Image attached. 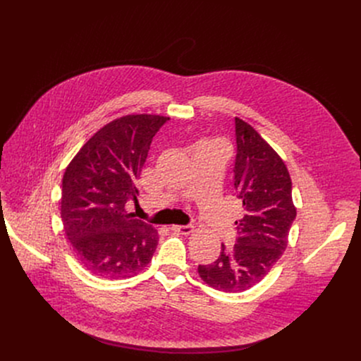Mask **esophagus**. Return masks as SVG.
I'll list each match as a JSON object with an SVG mask.
<instances>
[{
  "mask_svg": "<svg viewBox=\"0 0 361 361\" xmlns=\"http://www.w3.org/2000/svg\"><path fill=\"white\" fill-rule=\"evenodd\" d=\"M171 230L184 235H190L194 231V226H173Z\"/></svg>",
  "mask_w": 361,
  "mask_h": 361,
  "instance_id": "obj_1",
  "label": "esophagus"
}]
</instances>
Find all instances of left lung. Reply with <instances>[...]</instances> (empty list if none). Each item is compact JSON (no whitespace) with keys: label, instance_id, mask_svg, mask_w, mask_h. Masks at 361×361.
Masks as SVG:
<instances>
[{"label":"left lung","instance_id":"left-lung-1","mask_svg":"<svg viewBox=\"0 0 361 361\" xmlns=\"http://www.w3.org/2000/svg\"><path fill=\"white\" fill-rule=\"evenodd\" d=\"M235 140L234 187L244 210L235 221L237 243L230 250L221 244L214 263L198 266L204 283L226 293L248 290L270 273L288 244L297 214L288 170L274 148L238 117Z\"/></svg>","mask_w":361,"mask_h":361}]
</instances>
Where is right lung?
I'll list each match as a JSON object with an SVG mask.
<instances>
[{"mask_svg":"<svg viewBox=\"0 0 361 361\" xmlns=\"http://www.w3.org/2000/svg\"><path fill=\"white\" fill-rule=\"evenodd\" d=\"M170 120L128 114L99 128L75 154L63 177L61 219L81 266L102 279H127L151 262L159 233L126 207L152 137Z\"/></svg>","mask_w":361,"mask_h":361,"instance_id":"add662e5","label":"right lung"}]
</instances>
